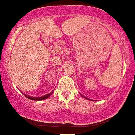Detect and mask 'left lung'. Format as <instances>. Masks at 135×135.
<instances>
[{
  "mask_svg": "<svg viewBox=\"0 0 135 135\" xmlns=\"http://www.w3.org/2000/svg\"><path fill=\"white\" fill-rule=\"evenodd\" d=\"M81 95L82 96V94H81ZM82 97H83V96H82ZM84 97V98H85V99H88V98H87V97Z\"/></svg>",
  "mask_w": 135,
  "mask_h": 135,
  "instance_id": "1",
  "label": "left lung"
}]
</instances>
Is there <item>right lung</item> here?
<instances>
[{"mask_svg":"<svg viewBox=\"0 0 135 135\" xmlns=\"http://www.w3.org/2000/svg\"><path fill=\"white\" fill-rule=\"evenodd\" d=\"M52 93H53V92H50V93H49V94H46V95L45 96L41 97H30V96H27V95H25V96L27 98H28V99H30L31 100H34V101H41V100H44L47 99L50 96L52 95Z\"/></svg>","mask_w":135,"mask_h":135,"instance_id":"right-lung-1","label":"right lung"}]
</instances>
